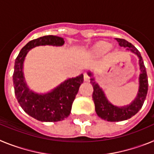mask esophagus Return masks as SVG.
I'll list each match as a JSON object with an SVG mask.
<instances>
[{"label": "esophagus", "mask_w": 154, "mask_h": 154, "mask_svg": "<svg viewBox=\"0 0 154 154\" xmlns=\"http://www.w3.org/2000/svg\"><path fill=\"white\" fill-rule=\"evenodd\" d=\"M89 79H90V77L89 76V75L87 74L86 72L84 73V80H85V81H89Z\"/></svg>", "instance_id": "1"}]
</instances>
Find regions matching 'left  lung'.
Masks as SVG:
<instances>
[{"label": "left lung", "mask_w": 154, "mask_h": 154, "mask_svg": "<svg viewBox=\"0 0 154 154\" xmlns=\"http://www.w3.org/2000/svg\"><path fill=\"white\" fill-rule=\"evenodd\" d=\"M116 40L117 41L119 46L127 48H126L127 51H130L138 56L140 74L139 77V85H140L139 91L136 99L130 104L119 107L111 104L108 101L103 89L95 82L94 78L92 77V73L90 72H88V75L92 77L90 82L93 86L92 99L95 103L96 113L100 118L105 120L109 121V122H119V121L126 120L137 114L139 112V110L142 108L148 91L147 75H146V68L144 65L140 52L137 50L135 46H133L131 43L125 39L116 38Z\"/></svg>", "instance_id": "obj_1"}]
</instances>
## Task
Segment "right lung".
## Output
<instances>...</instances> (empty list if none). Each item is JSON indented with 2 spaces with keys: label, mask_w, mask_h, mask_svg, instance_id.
Instances as JSON below:
<instances>
[{
  "label": "right lung",
  "mask_w": 154,
  "mask_h": 154,
  "mask_svg": "<svg viewBox=\"0 0 154 154\" xmlns=\"http://www.w3.org/2000/svg\"><path fill=\"white\" fill-rule=\"evenodd\" d=\"M64 43L62 38L55 35L30 41L22 48L14 62L13 82L17 102L24 112L42 122H58L69 116L80 85L83 82V74L68 79L48 93L38 94L30 90L24 81L23 63L29 50L36 46H62Z\"/></svg>",
  "instance_id": "1"
}]
</instances>
